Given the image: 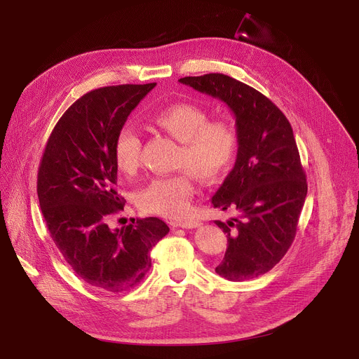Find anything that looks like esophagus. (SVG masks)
Listing matches in <instances>:
<instances>
[{"mask_svg": "<svg viewBox=\"0 0 359 359\" xmlns=\"http://www.w3.org/2000/svg\"><path fill=\"white\" fill-rule=\"evenodd\" d=\"M173 227H182V229H196L198 226H201V223L198 220H184V222H175L172 223Z\"/></svg>", "mask_w": 359, "mask_h": 359, "instance_id": "34e87169", "label": "esophagus"}]
</instances>
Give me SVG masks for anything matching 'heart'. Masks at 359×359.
<instances>
[{
  "mask_svg": "<svg viewBox=\"0 0 359 359\" xmlns=\"http://www.w3.org/2000/svg\"><path fill=\"white\" fill-rule=\"evenodd\" d=\"M203 108L180 102L165 107L149 116V123L180 143L176 168L183 172L153 177L139 193L142 210L163 217L179 219L191 208L194 186L191 175L203 182H213L233 165L238 135L230 121H209ZM142 140L136 132L123 128L116 133L114 156L118 168L132 175L139 168Z\"/></svg>",
  "mask_w": 359,
  "mask_h": 359,
  "instance_id": "1",
  "label": "heart"
}]
</instances>
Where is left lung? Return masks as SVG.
<instances>
[{
	"label": "left lung",
	"instance_id": "1",
	"mask_svg": "<svg viewBox=\"0 0 359 359\" xmlns=\"http://www.w3.org/2000/svg\"><path fill=\"white\" fill-rule=\"evenodd\" d=\"M179 82L224 102L236 118V163L212 203L238 217L215 222L229 243L216 273L230 281L266 274L290 248L306 196L292 128L269 97L234 78L208 74Z\"/></svg>",
	"mask_w": 359,
	"mask_h": 359
}]
</instances>
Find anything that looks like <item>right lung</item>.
<instances>
[{"mask_svg": "<svg viewBox=\"0 0 359 359\" xmlns=\"http://www.w3.org/2000/svg\"><path fill=\"white\" fill-rule=\"evenodd\" d=\"M156 86L118 85L85 93L50 133L38 170L36 191L46 227L71 269L89 285L122 292L137 285L151 266L149 251L168 233L158 217L109 229L122 210L116 191V133Z\"/></svg>", "mask_w": 359, "mask_h": 359, "instance_id": "obj_1", "label": "right lung"}]
</instances>
